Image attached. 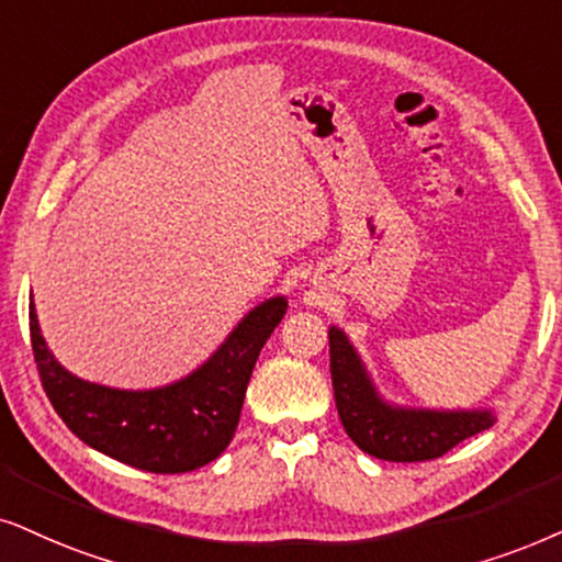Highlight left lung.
<instances>
[{"label":"left lung","mask_w":562,"mask_h":562,"mask_svg":"<svg viewBox=\"0 0 562 562\" xmlns=\"http://www.w3.org/2000/svg\"><path fill=\"white\" fill-rule=\"evenodd\" d=\"M329 366L339 420L355 446L375 459H438L464 438L477 436L493 425L490 412H420L383 404L352 345L339 329H329Z\"/></svg>","instance_id":"1"}]
</instances>
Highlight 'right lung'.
<instances>
[{
    "mask_svg": "<svg viewBox=\"0 0 562 562\" xmlns=\"http://www.w3.org/2000/svg\"><path fill=\"white\" fill-rule=\"evenodd\" d=\"M285 311V297L261 303L196 373L153 392H119L75 379L48 352L33 303L27 318L35 368L64 425L122 464L155 474H181L210 464L228 449L248 379Z\"/></svg>",
    "mask_w": 562,
    "mask_h": 562,
    "instance_id": "right-lung-1",
    "label": "right lung"
}]
</instances>
